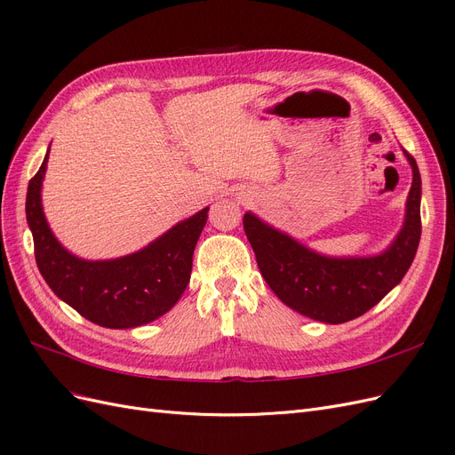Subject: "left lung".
<instances>
[{"label": "left lung", "instance_id": "obj_1", "mask_svg": "<svg viewBox=\"0 0 455 455\" xmlns=\"http://www.w3.org/2000/svg\"><path fill=\"white\" fill-rule=\"evenodd\" d=\"M414 180L406 201V220L387 251L371 258H326L273 229L254 214L243 218L259 273L277 298L309 319L339 324L364 315L403 281L421 237V176L404 149Z\"/></svg>", "mask_w": 455, "mask_h": 455}]
</instances>
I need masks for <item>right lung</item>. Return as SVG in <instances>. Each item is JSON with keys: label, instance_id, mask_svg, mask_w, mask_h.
I'll return each mask as SVG.
<instances>
[{"label": "right lung", "instance_id": "add662e5", "mask_svg": "<svg viewBox=\"0 0 455 455\" xmlns=\"http://www.w3.org/2000/svg\"><path fill=\"white\" fill-rule=\"evenodd\" d=\"M47 156L28 184L26 220L34 235L36 264L51 291L81 316L106 328H134L172 309L189 283L194 251L209 209L134 254L108 261L81 259L54 239L41 209Z\"/></svg>", "mask_w": 455, "mask_h": 455}]
</instances>
